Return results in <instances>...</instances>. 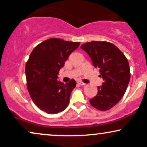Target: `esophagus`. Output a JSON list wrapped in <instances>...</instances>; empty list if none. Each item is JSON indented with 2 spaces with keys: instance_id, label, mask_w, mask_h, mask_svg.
<instances>
[{
  "instance_id": "34e87169",
  "label": "esophagus",
  "mask_w": 147,
  "mask_h": 147,
  "mask_svg": "<svg viewBox=\"0 0 147 147\" xmlns=\"http://www.w3.org/2000/svg\"><path fill=\"white\" fill-rule=\"evenodd\" d=\"M78 84H80V85H81V86H84V85H86V84L85 83H84L83 82H82V81H79V82H78Z\"/></svg>"
}]
</instances>
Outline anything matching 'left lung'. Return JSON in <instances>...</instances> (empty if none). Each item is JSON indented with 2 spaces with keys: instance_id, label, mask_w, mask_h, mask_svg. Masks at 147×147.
Instances as JSON below:
<instances>
[{
  "instance_id": "1",
  "label": "left lung",
  "mask_w": 147,
  "mask_h": 147,
  "mask_svg": "<svg viewBox=\"0 0 147 147\" xmlns=\"http://www.w3.org/2000/svg\"><path fill=\"white\" fill-rule=\"evenodd\" d=\"M95 67L100 69L104 82L98 87V94L90 100L92 106L105 111L112 108L123 97L130 78L128 59L114 44L106 41H92L83 44Z\"/></svg>"
}]
</instances>
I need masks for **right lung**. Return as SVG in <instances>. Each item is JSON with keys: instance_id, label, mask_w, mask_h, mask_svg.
I'll list each match as a JSON object with an SVG mask.
<instances>
[{"instance_id": "add662e5", "label": "right lung", "mask_w": 147, "mask_h": 147, "mask_svg": "<svg viewBox=\"0 0 147 147\" xmlns=\"http://www.w3.org/2000/svg\"><path fill=\"white\" fill-rule=\"evenodd\" d=\"M80 44L51 38L36 46L29 56L25 66L28 91L34 103L46 113H59L69 104L76 82L63 84L57 80V76Z\"/></svg>"}]
</instances>
